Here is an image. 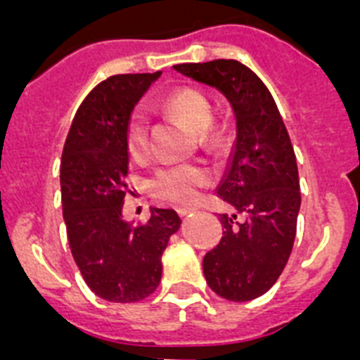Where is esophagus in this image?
Listing matches in <instances>:
<instances>
[{"label":"esophagus","instance_id":"1","mask_svg":"<svg viewBox=\"0 0 360 360\" xmlns=\"http://www.w3.org/2000/svg\"><path fill=\"white\" fill-rule=\"evenodd\" d=\"M195 211H196L195 207H180V209H178V214H180L184 218V216L193 214V212H195Z\"/></svg>","mask_w":360,"mask_h":360}]
</instances>
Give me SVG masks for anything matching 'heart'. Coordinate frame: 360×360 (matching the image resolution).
Here are the masks:
<instances>
[{
    "instance_id": "1",
    "label": "heart",
    "mask_w": 360,
    "mask_h": 360,
    "mask_svg": "<svg viewBox=\"0 0 360 360\" xmlns=\"http://www.w3.org/2000/svg\"><path fill=\"white\" fill-rule=\"evenodd\" d=\"M165 110L182 120L196 135L207 133L212 122V104L209 97L193 86H178L162 98ZM148 120L142 113H133L128 124V149L133 157L148 151ZM209 171L202 165H171L162 167L151 178V191L157 198L173 203H193L200 189L209 182Z\"/></svg>"
}]
</instances>
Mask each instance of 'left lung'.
Listing matches in <instances>:
<instances>
[{"mask_svg": "<svg viewBox=\"0 0 360 360\" xmlns=\"http://www.w3.org/2000/svg\"><path fill=\"white\" fill-rule=\"evenodd\" d=\"M173 68L218 90L236 117V139L216 187L234 212L219 214L224 238L203 257V276L219 297L250 301L272 288L294 247L301 193L290 136L266 86L241 63Z\"/></svg>", "mask_w": 360, "mask_h": 360, "instance_id": "8db88e82", "label": "left lung"}]
</instances>
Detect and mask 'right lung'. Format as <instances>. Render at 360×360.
I'll use <instances>...</instances> for the list:
<instances>
[{
	"label": "right lung",
	"instance_id": "obj_1",
	"mask_svg": "<svg viewBox=\"0 0 360 360\" xmlns=\"http://www.w3.org/2000/svg\"><path fill=\"white\" fill-rule=\"evenodd\" d=\"M162 72L122 73L98 82L73 117L61 158L63 218L86 285L111 303H136L157 290L162 254L180 229L173 209H151L144 225L124 219L128 124Z\"/></svg>",
	"mask_w": 360,
	"mask_h": 360
}]
</instances>
